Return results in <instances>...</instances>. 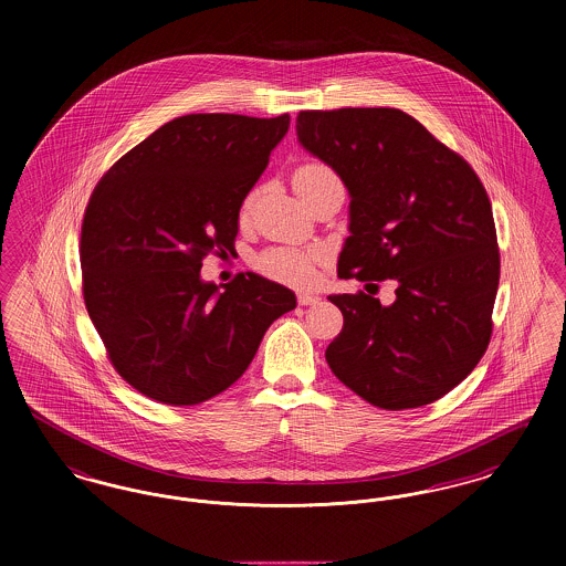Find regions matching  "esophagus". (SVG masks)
Instances as JSON below:
<instances>
[{"label": "esophagus", "instance_id": "1", "mask_svg": "<svg viewBox=\"0 0 566 566\" xmlns=\"http://www.w3.org/2000/svg\"><path fill=\"white\" fill-rule=\"evenodd\" d=\"M296 301H298V305H318L321 296L312 295V293H298Z\"/></svg>", "mask_w": 566, "mask_h": 566}]
</instances>
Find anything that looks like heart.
<instances>
[{
  "label": "heart",
  "mask_w": 566,
  "mask_h": 566,
  "mask_svg": "<svg viewBox=\"0 0 566 566\" xmlns=\"http://www.w3.org/2000/svg\"><path fill=\"white\" fill-rule=\"evenodd\" d=\"M331 182H339V180L323 163H305L295 171L296 189H310V187H321ZM250 206H252V195L243 201V210H248ZM318 263H321L318 252L275 248L259 259V270L286 284L307 286L316 277Z\"/></svg>",
  "instance_id": "1"
}]
</instances>
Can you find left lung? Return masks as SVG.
Wrapping results in <instances>:
<instances>
[{"label":"left lung","instance_id":"1","mask_svg":"<svg viewBox=\"0 0 566 566\" xmlns=\"http://www.w3.org/2000/svg\"><path fill=\"white\" fill-rule=\"evenodd\" d=\"M298 144L350 195L337 275L395 280V303L328 295L344 314L331 371L381 409L448 395L484 356L499 289L492 206L471 165L397 108L298 112Z\"/></svg>","mask_w":566,"mask_h":566}]
</instances>
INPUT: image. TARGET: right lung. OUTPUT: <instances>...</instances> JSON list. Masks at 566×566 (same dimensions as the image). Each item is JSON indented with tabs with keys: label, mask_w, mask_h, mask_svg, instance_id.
I'll return each instance as SVG.
<instances>
[{
	"label": "right lung",
	"mask_w": 566,
	"mask_h": 566,
	"mask_svg": "<svg viewBox=\"0 0 566 566\" xmlns=\"http://www.w3.org/2000/svg\"><path fill=\"white\" fill-rule=\"evenodd\" d=\"M291 116L187 114L109 167L82 220V291L114 369L137 392L197 405L238 381L291 289L259 273L201 280L212 250H233L240 208Z\"/></svg>",
	"instance_id": "1"
}]
</instances>
